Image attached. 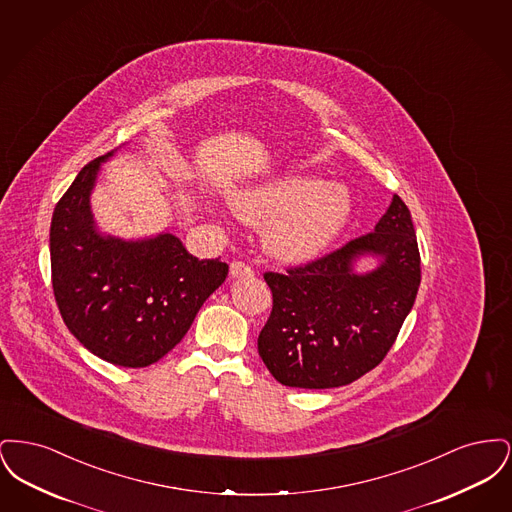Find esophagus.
Returning <instances> with one entry per match:
<instances>
[{
	"instance_id": "1",
	"label": "esophagus",
	"mask_w": 512,
	"mask_h": 512,
	"mask_svg": "<svg viewBox=\"0 0 512 512\" xmlns=\"http://www.w3.org/2000/svg\"><path fill=\"white\" fill-rule=\"evenodd\" d=\"M230 276L232 278H244V276H253V268L245 265L242 261H234L230 265Z\"/></svg>"
}]
</instances>
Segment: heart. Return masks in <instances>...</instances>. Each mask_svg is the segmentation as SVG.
<instances>
[{"label": "heart", "instance_id": "obj_1", "mask_svg": "<svg viewBox=\"0 0 512 512\" xmlns=\"http://www.w3.org/2000/svg\"><path fill=\"white\" fill-rule=\"evenodd\" d=\"M240 219L263 226L265 249L290 265L309 263L336 242L351 215V195L315 174H290L232 195Z\"/></svg>", "mask_w": 512, "mask_h": 512}]
</instances>
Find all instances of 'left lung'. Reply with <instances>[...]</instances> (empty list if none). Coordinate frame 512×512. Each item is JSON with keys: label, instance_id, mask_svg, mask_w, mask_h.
I'll use <instances>...</instances> for the list:
<instances>
[{"label": "left lung", "instance_id": "8db88e82", "mask_svg": "<svg viewBox=\"0 0 512 512\" xmlns=\"http://www.w3.org/2000/svg\"><path fill=\"white\" fill-rule=\"evenodd\" d=\"M368 254L379 265L357 273ZM265 280L272 311L257 347L270 374L290 388L347 386L384 361L413 309L420 253L411 211L393 195L374 232Z\"/></svg>", "mask_w": 512, "mask_h": 512}]
</instances>
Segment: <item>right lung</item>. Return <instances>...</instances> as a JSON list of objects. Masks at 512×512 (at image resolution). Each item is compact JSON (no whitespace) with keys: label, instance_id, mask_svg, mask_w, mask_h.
<instances>
[{"label":"right lung","instance_id":"add662e5","mask_svg":"<svg viewBox=\"0 0 512 512\" xmlns=\"http://www.w3.org/2000/svg\"><path fill=\"white\" fill-rule=\"evenodd\" d=\"M113 155L88 163L55 205L51 282L76 340L107 363L142 368L186 336L205 299L226 280L228 265L199 261L171 232L142 240L101 234L90 195L101 163Z\"/></svg>","mask_w":512,"mask_h":512}]
</instances>
